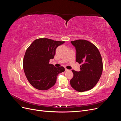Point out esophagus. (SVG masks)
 Wrapping results in <instances>:
<instances>
[{"label":"esophagus","instance_id":"esophagus-1","mask_svg":"<svg viewBox=\"0 0 121 121\" xmlns=\"http://www.w3.org/2000/svg\"><path fill=\"white\" fill-rule=\"evenodd\" d=\"M69 71V69H65V71Z\"/></svg>","mask_w":121,"mask_h":121}]
</instances>
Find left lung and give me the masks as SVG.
<instances>
[{"instance_id": "8db88e82", "label": "left lung", "mask_w": 121, "mask_h": 121, "mask_svg": "<svg viewBox=\"0 0 121 121\" xmlns=\"http://www.w3.org/2000/svg\"><path fill=\"white\" fill-rule=\"evenodd\" d=\"M75 47L76 61L82 64L80 71L72 70L74 74L70 81L73 88L79 92L89 90L96 85L103 69L100 53L93 44L85 40L71 42Z\"/></svg>"}]
</instances>
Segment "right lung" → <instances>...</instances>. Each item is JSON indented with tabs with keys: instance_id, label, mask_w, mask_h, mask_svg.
Wrapping results in <instances>:
<instances>
[{
	"instance_id": "right-lung-1",
	"label": "right lung",
	"mask_w": 121,
	"mask_h": 121,
	"mask_svg": "<svg viewBox=\"0 0 121 121\" xmlns=\"http://www.w3.org/2000/svg\"><path fill=\"white\" fill-rule=\"evenodd\" d=\"M65 41L39 38L33 42L26 52L23 68L26 76L35 88L46 90L54 85L58 74L65 71L63 67L56 68L49 64L57 47Z\"/></svg>"
}]
</instances>
